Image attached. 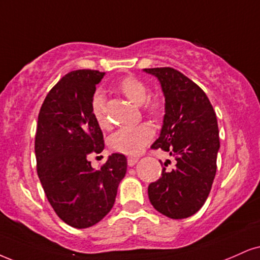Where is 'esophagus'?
Masks as SVG:
<instances>
[{
	"instance_id": "esophagus-1",
	"label": "esophagus",
	"mask_w": 260,
	"mask_h": 260,
	"mask_svg": "<svg viewBox=\"0 0 260 260\" xmlns=\"http://www.w3.org/2000/svg\"><path fill=\"white\" fill-rule=\"evenodd\" d=\"M137 161H139V156H129L127 158V165L129 166H134Z\"/></svg>"
}]
</instances>
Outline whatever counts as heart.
Returning a JSON list of instances; mask_svg holds the SVG:
<instances>
[{
    "instance_id": "1",
    "label": "heart",
    "mask_w": 260,
    "mask_h": 260,
    "mask_svg": "<svg viewBox=\"0 0 260 260\" xmlns=\"http://www.w3.org/2000/svg\"><path fill=\"white\" fill-rule=\"evenodd\" d=\"M119 90L131 102L142 105L148 96V86L136 77L129 76L124 78L118 85ZM145 110L150 115L159 117L164 112V101L160 98H152L146 102ZM91 112L96 123L101 127L108 129L110 121L106 117L105 100L101 92H96L91 101ZM154 135V129L148 123H141L134 126H124L117 130L108 140V145L114 152L126 155H137L142 152L147 143Z\"/></svg>"
}]
</instances>
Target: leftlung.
Instances as JSON below:
<instances>
[{"label": "left lung", "mask_w": 260, "mask_h": 260, "mask_svg": "<svg viewBox=\"0 0 260 260\" xmlns=\"http://www.w3.org/2000/svg\"><path fill=\"white\" fill-rule=\"evenodd\" d=\"M143 71L159 79L165 96L164 124L152 148L175 158L174 168H162L161 177L149 184V201L169 218H187L203 207L216 176L219 149L216 112L203 89L177 70L155 67Z\"/></svg>", "instance_id": "left-lung-1"}]
</instances>
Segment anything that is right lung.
<instances>
[{
    "label": "right lung",
    "mask_w": 260,
    "mask_h": 260,
    "mask_svg": "<svg viewBox=\"0 0 260 260\" xmlns=\"http://www.w3.org/2000/svg\"><path fill=\"white\" fill-rule=\"evenodd\" d=\"M104 76L95 70L67 73L48 92L38 113V178L59 218L77 229L92 226L110 212L126 174V158L119 153L108 156L99 170L89 161L105 148L91 112L96 85Z\"/></svg>",
    "instance_id": "right-lung-1"
}]
</instances>
